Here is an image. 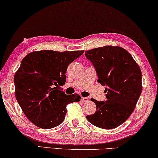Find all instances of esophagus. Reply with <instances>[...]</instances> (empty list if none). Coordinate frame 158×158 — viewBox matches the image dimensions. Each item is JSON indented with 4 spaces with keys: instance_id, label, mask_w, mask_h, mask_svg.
<instances>
[{
    "instance_id": "1",
    "label": "esophagus",
    "mask_w": 158,
    "mask_h": 158,
    "mask_svg": "<svg viewBox=\"0 0 158 158\" xmlns=\"http://www.w3.org/2000/svg\"><path fill=\"white\" fill-rule=\"evenodd\" d=\"M81 101L83 102H88L89 101V98L87 97H81Z\"/></svg>"
}]
</instances>
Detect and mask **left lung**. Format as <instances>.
<instances>
[{
    "mask_svg": "<svg viewBox=\"0 0 158 158\" xmlns=\"http://www.w3.org/2000/svg\"><path fill=\"white\" fill-rule=\"evenodd\" d=\"M93 63L98 82L106 86V101H98L94 114L86 119L94 126L105 129L116 128L134 110L142 91L141 69L128 51L122 47L106 46L85 52Z\"/></svg>",
    "mask_w": 158,
    "mask_h": 158,
    "instance_id": "obj_1",
    "label": "left lung"
}]
</instances>
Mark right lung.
I'll return each instance as SVG.
<instances>
[{"instance_id": "obj_1", "label": "right lung", "mask_w": 158, "mask_h": 158, "mask_svg": "<svg viewBox=\"0 0 158 158\" xmlns=\"http://www.w3.org/2000/svg\"><path fill=\"white\" fill-rule=\"evenodd\" d=\"M84 51H34L27 55L14 77L15 97L30 122L41 129L54 128L64 121L67 105L80 101L79 95H66L67 67Z\"/></svg>"}]
</instances>
